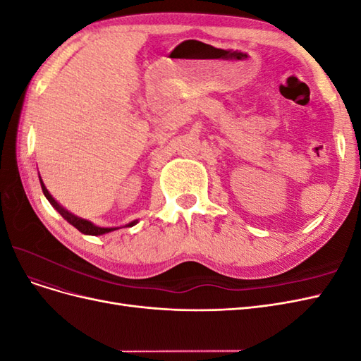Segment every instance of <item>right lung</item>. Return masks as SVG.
<instances>
[{"label": "right lung", "mask_w": 361, "mask_h": 361, "mask_svg": "<svg viewBox=\"0 0 361 361\" xmlns=\"http://www.w3.org/2000/svg\"><path fill=\"white\" fill-rule=\"evenodd\" d=\"M39 180H40V187H42V191H43V194H45V197L48 199V202L52 204V207L54 209H56L64 220H66L69 224H72L75 228H78V231L81 232V233H84V235H92V236H99V235H104V233H110V232H113V231H117V228H120V227H99V226H94L92 221H89V220H84V218H81V216H76V215H73L72 212H69L68 209H64V207L52 197V195L49 194V191L47 190V187H45V183H43V180H42V178L39 176ZM138 221L135 220V221H130L129 224H126L128 227H130V226H135Z\"/></svg>", "instance_id": "right-lung-1"}]
</instances>
